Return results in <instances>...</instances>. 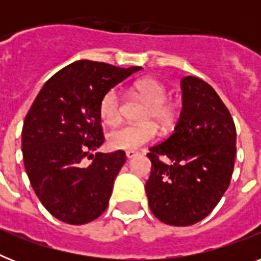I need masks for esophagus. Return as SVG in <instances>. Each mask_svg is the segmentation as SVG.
Returning a JSON list of instances; mask_svg holds the SVG:
<instances>
[{"label": "esophagus", "mask_w": 261, "mask_h": 261, "mask_svg": "<svg viewBox=\"0 0 261 261\" xmlns=\"http://www.w3.org/2000/svg\"><path fill=\"white\" fill-rule=\"evenodd\" d=\"M138 154H139L138 151H134V150H127L126 151L127 159H134V157H137Z\"/></svg>", "instance_id": "34e87169"}]
</instances>
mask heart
<instances>
[{
    "label": "heart",
    "mask_w": 261,
    "mask_h": 261,
    "mask_svg": "<svg viewBox=\"0 0 261 261\" xmlns=\"http://www.w3.org/2000/svg\"><path fill=\"white\" fill-rule=\"evenodd\" d=\"M133 92L147 102L143 120H154L159 126L167 127L173 116V108L167 101L169 90L159 79L146 77L137 81ZM123 100L118 89L108 90L100 102V115L107 124H115L122 119ZM157 135V128L153 123L142 124H124L111 130L107 135V142L116 150H134L145 143L150 142Z\"/></svg>",
    "instance_id": "heart-1"
}]
</instances>
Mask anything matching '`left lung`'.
Masks as SVG:
<instances>
[{"instance_id":"1","label":"left lung","mask_w":261,"mask_h":261,"mask_svg":"<svg viewBox=\"0 0 261 261\" xmlns=\"http://www.w3.org/2000/svg\"><path fill=\"white\" fill-rule=\"evenodd\" d=\"M181 90L174 131L149 149L151 172L145 186L151 213L172 226L194 225L214 210L230 184L236 159L234 122L217 92L192 75L182 77Z\"/></svg>"}]
</instances>
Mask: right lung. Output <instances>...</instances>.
Instances as JSON below:
<instances>
[{
    "label": "right lung",
    "instance_id": "right-lung-1",
    "mask_svg": "<svg viewBox=\"0 0 261 261\" xmlns=\"http://www.w3.org/2000/svg\"><path fill=\"white\" fill-rule=\"evenodd\" d=\"M141 69L77 61L43 85L28 111L21 133L24 167L39 200L59 221L84 225L106 211L126 153L92 154L104 142L100 102ZM87 156L92 163H85Z\"/></svg>",
    "mask_w": 261,
    "mask_h": 261
}]
</instances>
